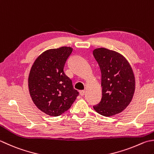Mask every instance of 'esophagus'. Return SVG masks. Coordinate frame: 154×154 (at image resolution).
<instances>
[{"mask_svg":"<svg viewBox=\"0 0 154 154\" xmlns=\"http://www.w3.org/2000/svg\"><path fill=\"white\" fill-rule=\"evenodd\" d=\"M85 90H81V91H79V93H80V95H81V96H83L84 94H85Z\"/></svg>","mask_w":154,"mask_h":154,"instance_id":"34e87169","label":"esophagus"}]
</instances>
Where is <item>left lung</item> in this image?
Segmentation results:
<instances>
[{
    "mask_svg": "<svg viewBox=\"0 0 154 154\" xmlns=\"http://www.w3.org/2000/svg\"><path fill=\"white\" fill-rule=\"evenodd\" d=\"M93 56L101 69L102 97L93 109L109 117L124 110L135 91V77L131 66L124 57L105 48L96 49Z\"/></svg>",
    "mask_w": 154,
    "mask_h": 154,
    "instance_id": "8db88e82",
    "label": "left lung"
}]
</instances>
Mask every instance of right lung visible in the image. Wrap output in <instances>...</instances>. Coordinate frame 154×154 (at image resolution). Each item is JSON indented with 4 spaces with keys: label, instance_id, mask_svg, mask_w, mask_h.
<instances>
[{
    "label": "right lung",
    "instance_id": "add662e5",
    "mask_svg": "<svg viewBox=\"0 0 154 154\" xmlns=\"http://www.w3.org/2000/svg\"><path fill=\"white\" fill-rule=\"evenodd\" d=\"M72 51L73 49L68 47L45 51L35 60L30 71V95L36 106L49 116H61L79 95L64 72Z\"/></svg>",
    "mask_w": 154,
    "mask_h": 154
}]
</instances>
